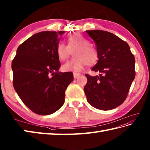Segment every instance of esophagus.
<instances>
[{
  "instance_id": "obj_1",
  "label": "esophagus",
  "mask_w": 150,
  "mask_h": 150,
  "mask_svg": "<svg viewBox=\"0 0 150 150\" xmlns=\"http://www.w3.org/2000/svg\"><path fill=\"white\" fill-rule=\"evenodd\" d=\"M73 75H74V78H77L78 76H79L81 75V74H79V73H77V72H73Z\"/></svg>"
}]
</instances>
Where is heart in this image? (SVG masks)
Listing matches in <instances>:
<instances>
[{"mask_svg":"<svg viewBox=\"0 0 150 150\" xmlns=\"http://www.w3.org/2000/svg\"><path fill=\"white\" fill-rule=\"evenodd\" d=\"M90 41L79 34H74L68 39V46L59 42L57 45L56 53L61 61H65L69 57L70 50H75L74 59L64 64L62 69L65 71H81L85 65L95 64L98 58L96 50L91 45Z\"/></svg>","mask_w":150,"mask_h":150,"instance_id":"heart-1","label":"heart"}]
</instances>
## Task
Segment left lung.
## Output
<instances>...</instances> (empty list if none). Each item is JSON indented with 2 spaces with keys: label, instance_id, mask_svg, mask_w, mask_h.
I'll use <instances>...</instances> for the list:
<instances>
[{
  "label": "left lung",
  "instance_id": "obj_1",
  "mask_svg": "<svg viewBox=\"0 0 150 150\" xmlns=\"http://www.w3.org/2000/svg\"><path fill=\"white\" fill-rule=\"evenodd\" d=\"M95 42L98 56L92 71L99 76L85 74L84 87L88 103L98 109L108 111L124 102L135 77V59L129 46L118 36L103 30H87Z\"/></svg>",
  "mask_w": 150,
  "mask_h": 150
}]
</instances>
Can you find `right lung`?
Masks as SVG:
<instances>
[{
    "label": "right lung",
    "instance_id": "add662e5",
    "mask_svg": "<svg viewBox=\"0 0 150 150\" xmlns=\"http://www.w3.org/2000/svg\"><path fill=\"white\" fill-rule=\"evenodd\" d=\"M63 33H35L18 47L12 61L15 90L24 104L38 115L52 114L62 108L65 91L74 79L71 72H59L56 48Z\"/></svg>",
    "mask_w": 150,
    "mask_h": 150
}]
</instances>
